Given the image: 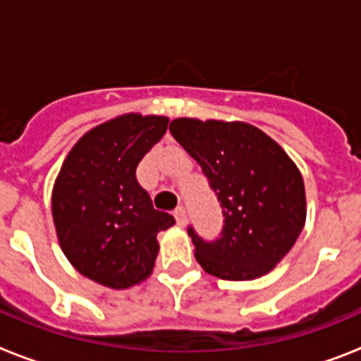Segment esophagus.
Returning a JSON list of instances; mask_svg holds the SVG:
<instances>
[{"label":"esophagus","instance_id":"1","mask_svg":"<svg viewBox=\"0 0 361 361\" xmlns=\"http://www.w3.org/2000/svg\"><path fill=\"white\" fill-rule=\"evenodd\" d=\"M173 216L175 220H177V224L183 228V226H186V209L183 208V206H178L177 209L173 212Z\"/></svg>","mask_w":361,"mask_h":361}]
</instances>
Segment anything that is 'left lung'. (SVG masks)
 Listing matches in <instances>:
<instances>
[{
    "label": "left lung",
    "mask_w": 361,
    "mask_h": 361,
    "mask_svg": "<svg viewBox=\"0 0 361 361\" xmlns=\"http://www.w3.org/2000/svg\"><path fill=\"white\" fill-rule=\"evenodd\" d=\"M175 141L199 162L222 208L220 237L188 235L197 262L222 280H253L289 253L305 224L304 178L269 135L247 123L175 119Z\"/></svg>",
    "instance_id": "left-lung-1"
}]
</instances>
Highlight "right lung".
Returning <instances> with one entry per match:
<instances>
[{"label": "right lung", "instance_id": "add662e5", "mask_svg": "<svg viewBox=\"0 0 361 361\" xmlns=\"http://www.w3.org/2000/svg\"><path fill=\"white\" fill-rule=\"evenodd\" d=\"M168 117L126 114L86 132L66 155L52 191L63 253L86 279L126 289L149 276L157 233L170 213L153 208L135 170L168 128Z\"/></svg>", "mask_w": 361, "mask_h": 361}]
</instances>
